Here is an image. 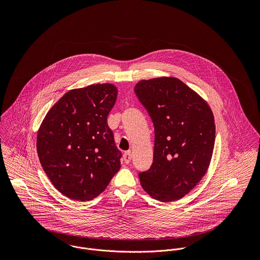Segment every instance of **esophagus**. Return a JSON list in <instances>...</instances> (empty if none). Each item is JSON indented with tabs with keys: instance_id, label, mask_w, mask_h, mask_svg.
Returning <instances> with one entry per match:
<instances>
[{
	"instance_id": "1",
	"label": "esophagus",
	"mask_w": 260,
	"mask_h": 260,
	"mask_svg": "<svg viewBox=\"0 0 260 260\" xmlns=\"http://www.w3.org/2000/svg\"><path fill=\"white\" fill-rule=\"evenodd\" d=\"M131 159H132V154H131V152H130V151L125 152L124 155H123V160H124V162H125L126 164H129L130 161H131Z\"/></svg>"
}]
</instances>
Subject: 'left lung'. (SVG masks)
Here are the masks:
<instances>
[{
	"mask_svg": "<svg viewBox=\"0 0 260 260\" xmlns=\"http://www.w3.org/2000/svg\"><path fill=\"white\" fill-rule=\"evenodd\" d=\"M134 91L155 131L153 162L148 170L138 173L141 185L159 201L178 200L207 171L215 142L213 114L176 78L142 80Z\"/></svg>",
	"mask_w": 260,
	"mask_h": 260,
	"instance_id": "1",
	"label": "left lung"
}]
</instances>
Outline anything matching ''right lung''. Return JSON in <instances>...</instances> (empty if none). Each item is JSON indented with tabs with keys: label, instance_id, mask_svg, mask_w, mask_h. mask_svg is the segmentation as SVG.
<instances>
[{
	"label": "right lung",
	"instance_id": "obj_1",
	"mask_svg": "<svg viewBox=\"0 0 260 260\" xmlns=\"http://www.w3.org/2000/svg\"><path fill=\"white\" fill-rule=\"evenodd\" d=\"M116 98L117 89L111 84L71 90L47 113L39 129L41 165L68 198H95L120 169L122 153L107 123Z\"/></svg>",
	"mask_w": 260,
	"mask_h": 260
}]
</instances>
